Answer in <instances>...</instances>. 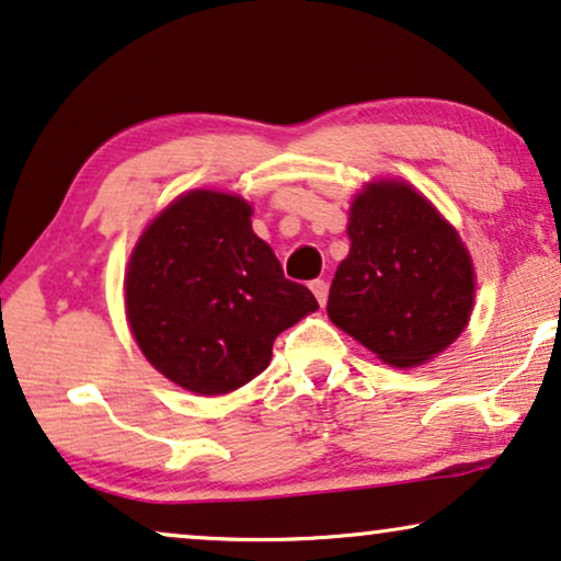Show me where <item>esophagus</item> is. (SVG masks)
<instances>
[{
    "label": "esophagus",
    "mask_w": 561,
    "mask_h": 561,
    "mask_svg": "<svg viewBox=\"0 0 561 561\" xmlns=\"http://www.w3.org/2000/svg\"><path fill=\"white\" fill-rule=\"evenodd\" d=\"M311 290H313V296H317L319 306H324L327 304V296H329L327 280H311Z\"/></svg>",
    "instance_id": "34e87169"
}]
</instances>
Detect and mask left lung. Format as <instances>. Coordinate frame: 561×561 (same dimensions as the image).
I'll use <instances>...</instances> for the list:
<instances>
[{
    "mask_svg": "<svg viewBox=\"0 0 561 561\" xmlns=\"http://www.w3.org/2000/svg\"><path fill=\"white\" fill-rule=\"evenodd\" d=\"M327 313L390 367L426 365L470 324L478 275L455 225L403 179H373L347 219Z\"/></svg>",
    "mask_w": 561,
    "mask_h": 561,
    "instance_id": "1",
    "label": "left lung"
}]
</instances>
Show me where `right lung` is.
<instances>
[{
	"instance_id": "add662e5",
	"label": "right lung",
	"mask_w": 561,
	"mask_h": 561,
	"mask_svg": "<svg viewBox=\"0 0 561 561\" xmlns=\"http://www.w3.org/2000/svg\"><path fill=\"white\" fill-rule=\"evenodd\" d=\"M319 309L252 232V206L217 188L175 196L129 252L125 317L160 375L196 396H225L260 375L280 332Z\"/></svg>"
}]
</instances>
